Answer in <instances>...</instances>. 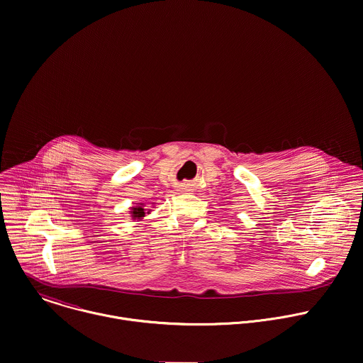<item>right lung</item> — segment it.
Instances as JSON below:
<instances>
[{
    "mask_svg": "<svg viewBox=\"0 0 363 363\" xmlns=\"http://www.w3.org/2000/svg\"><path fill=\"white\" fill-rule=\"evenodd\" d=\"M131 216H133V219H141L143 216H145L144 205L141 203V205H138V206L133 208V209H131Z\"/></svg>",
    "mask_w": 363,
    "mask_h": 363,
    "instance_id": "1",
    "label": "right lung"
}]
</instances>
